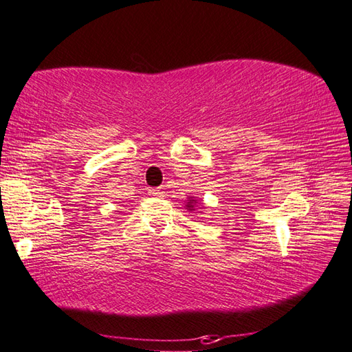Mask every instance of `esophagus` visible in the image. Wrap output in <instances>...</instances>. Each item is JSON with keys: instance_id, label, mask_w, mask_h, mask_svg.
<instances>
[{"instance_id": "34e87169", "label": "esophagus", "mask_w": 352, "mask_h": 352, "mask_svg": "<svg viewBox=\"0 0 352 352\" xmlns=\"http://www.w3.org/2000/svg\"><path fill=\"white\" fill-rule=\"evenodd\" d=\"M163 189L162 188H153V189H149V195H153V197H163Z\"/></svg>"}]
</instances>
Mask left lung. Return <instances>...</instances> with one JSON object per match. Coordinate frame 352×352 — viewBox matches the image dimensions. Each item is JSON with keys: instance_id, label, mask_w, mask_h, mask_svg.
I'll return each mask as SVG.
<instances>
[{"instance_id": "8db88e82", "label": "left lung", "mask_w": 352, "mask_h": 352, "mask_svg": "<svg viewBox=\"0 0 352 352\" xmlns=\"http://www.w3.org/2000/svg\"><path fill=\"white\" fill-rule=\"evenodd\" d=\"M197 203V199H194V198H190V199H188V204H186V208H188L189 210H194V204Z\"/></svg>"}]
</instances>
